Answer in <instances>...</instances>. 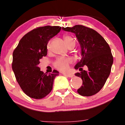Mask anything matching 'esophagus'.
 <instances>
[{"label":"esophagus","instance_id":"obj_1","mask_svg":"<svg viewBox=\"0 0 125 125\" xmlns=\"http://www.w3.org/2000/svg\"><path fill=\"white\" fill-rule=\"evenodd\" d=\"M63 75L64 76H66V77H72L74 76V74H71V73H64Z\"/></svg>","mask_w":125,"mask_h":125}]
</instances>
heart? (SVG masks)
Wrapping results in <instances>:
<instances>
[{
  "label": "heart",
  "mask_w": 125,
  "mask_h": 125,
  "mask_svg": "<svg viewBox=\"0 0 125 125\" xmlns=\"http://www.w3.org/2000/svg\"><path fill=\"white\" fill-rule=\"evenodd\" d=\"M65 43L69 48L74 47L76 45V40L70 35H64L63 37ZM49 48V43L48 45V48ZM71 62L70 59L65 58H61L58 59L54 63V66L58 70L62 72L66 71L69 69V64Z\"/></svg>",
  "instance_id": "heart-1"
}]
</instances>
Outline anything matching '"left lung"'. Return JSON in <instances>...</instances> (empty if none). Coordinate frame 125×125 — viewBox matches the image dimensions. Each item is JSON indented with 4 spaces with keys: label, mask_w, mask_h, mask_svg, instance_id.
Masks as SVG:
<instances>
[{
    "label": "left lung",
    "mask_w": 125,
    "mask_h": 125,
    "mask_svg": "<svg viewBox=\"0 0 125 125\" xmlns=\"http://www.w3.org/2000/svg\"><path fill=\"white\" fill-rule=\"evenodd\" d=\"M63 30L75 34L81 46L82 59L74 66L79 69L75 74L82 78L83 84L77 90L82 96L89 97L101 90L110 74L114 59L111 48L104 38L94 30L82 25L62 27ZM87 65L88 70H82Z\"/></svg>",
    "instance_id": "8db88e82"
}]
</instances>
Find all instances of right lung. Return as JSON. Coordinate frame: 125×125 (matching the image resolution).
I'll return each instance as SVG.
<instances>
[{
    "instance_id": "obj_1",
    "label": "right lung",
    "mask_w": 125,
    "mask_h": 125,
    "mask_svg": "<svg viewBox=\"0 0 125 125\" xmlns=\"http://www.w3.org/2000/svg\"><path fill=\"white\" fill-rule=\"evenodd\" d=\"M62 27L50 26L36 28L21 39L13 53L12 69L23 92L34 99H42L52 90L53 80L59 72L47 74L38 67L40 59L47 55V44Z\"/></svg>"
}]
</instances>
